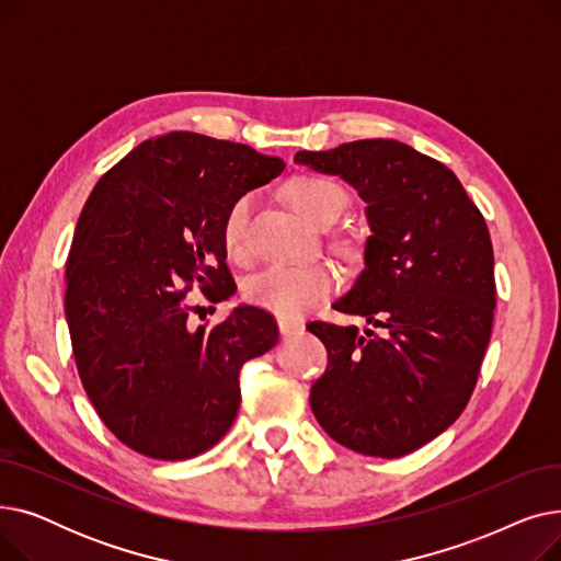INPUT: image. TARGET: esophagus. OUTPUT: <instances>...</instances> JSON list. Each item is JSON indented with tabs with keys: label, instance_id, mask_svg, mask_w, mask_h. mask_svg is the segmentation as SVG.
<instances>
[{
	"label": "esophagus",
	"instance_id": "obj_1",
	"mask_svg": "<svg viewBox=\"0 0 561 561\" xmlns=\"http://www.w3.org/2000/svg\"><path fill=\"white\" fill-rule=\"evenodd\" d=\"M277 325H279V332H282L284 336L296 334V332L302 330V322L296 320V318H288V316H277Z\"/></svg>",
	"mask_w": 561,
	"mask_h": 561
}]
</instances>
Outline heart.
Returning <instances> with one entry per match:
<instances>
[{"mask_svg": "<svg viewBox=\"0 0 561 561\" xmlns=\"http://www.w3.org/2000/svg\"><path fill=\"white\" fill-rule=\"evenodd\" d=\"M288 197L298 214L311 225L325 227L336 222L347 206V193L330 176L305 174L288 184ZM252 199H236L222 222V243L233 261L248 259V225ZM336 286V273L328 263L309 265H271L245 284L252 305L271 309L279 316H302L325 300Z\"/></svg>", "mask_w": 561, "mask_h": 561, "instance_id": "heart-1", "label": "heart"}]
</instances>
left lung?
Masks as SVG:
<instances>
[{
    "mask_svg": "<svg viewBox=\"0 0 561 561\" xmlns=\"http://www.w3.org/2000/svg\"><path fill=\"white\" fill-rule=\"evenodd\" d=\"M296 161L368 204L366 265L334 309L381 328L309 322L330 359L313 416L359 455H409L459 419L478 385L495 309L489 227L455 172L404 142L352 140Z\"/></svg>",
    "mask_w": 561,
    "mask_h": 561,
    "instance_id": "left-lung-1",
    "label": "left lung"
}]
</instances>
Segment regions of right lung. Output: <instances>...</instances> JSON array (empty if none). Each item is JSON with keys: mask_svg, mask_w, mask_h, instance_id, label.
Listing matches in <instances>:
<instances>
[{"mask_svg": "<svg viewBox=\"0 0 561 561\" xmlns=\"http://www.w3.org/2000/svg\"><path fill=\"white\" fill-rule=\"evenodd\" d=\"M284 161L193 131L150 138L95 184L66 265V318L81 385L117 440L180 461L229 432L239 373L268 352L275 318L241 305L216 328H188L197 286L229 300L222 222Z\"/></svg>", "mask_w": 561, "mask_h": 561, "instance_id": "obj_1", "label": "right lung"}]
</instances>
